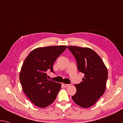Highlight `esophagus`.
<instances>
[{"label": "esophagus", "instance_id": "esophagus-1", "mask_svg": "<svg viewBox=\"0 0 123 123\" xmlns=\"http://www.w3.org/2000/svg\"><path fill=\"white\" fill-rule=\"evenodd\" d=\"M62 85L65 87H67L69 85V84H62Z\"/></svg>", "mask_w": 123, "mask_h": 123}]
</instances>
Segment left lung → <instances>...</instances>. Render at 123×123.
Instances as JSON below:
<instances>
[{
  "instance_id": "left-lung-1",
  "label": "left lung",
  "mask_w": 123,
  "mask_h": 123,
  "mask_svg": "<svg viewBox=\"0 0 123 123\" xmlns=\"http://www.w3.org/2000/svg\"><path fill=\"white\" fill-rule=\"evenodd\" d=\"M67 47L75 58L78 71L85 74L83 81L75 84L77 92L72 98L78 106L88 108L105 92L108 78L107 69L101 57L91 49Z\"/></svg>"
}]
</instances>
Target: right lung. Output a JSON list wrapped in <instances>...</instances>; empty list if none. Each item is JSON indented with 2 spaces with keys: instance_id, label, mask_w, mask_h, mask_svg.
Wrapping results in <instances>:
<instances>
[{
  "instance_id": "obj_1",
  "label": "right lung",
  "mask_w": 123,
  "mask_h": 123,
  "mask_svg": "<svg viewBox=\"0 0 123 123\" xmlns=\"http://www.w3.org/2000/svg\"><path fill=\"white\" fill-rule=\"evenodd\" d=\"M66 49L64 45L37 48L23 62L19 80L23 92L36 106L45 108L55 100L61 84L48 80L46 72L54 73L52 66Z\"/></svg>"
}]
</instances>
